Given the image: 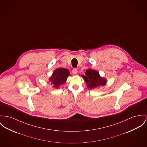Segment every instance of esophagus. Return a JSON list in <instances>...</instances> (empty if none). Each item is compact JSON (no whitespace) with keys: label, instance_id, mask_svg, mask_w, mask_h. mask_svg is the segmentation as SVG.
<instances>
[{"label":"esophagus","instance_id":"obj_1","mask_svg":"<svg viewBox=\"0 0 147 147\" xmlns=\"http://www.w3.org/2000/svg\"><path fill=\"white\" fill-rule=\"evenodd\" d=\"M72 72H73V73L74 74H77V73H78V70H77V69H75V68H74V69H73Z\"/></svg>","mask_w":147,"mask_h":147}]
</instances>
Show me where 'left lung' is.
Listing matches in <instances>:
<instances>
[{"label": "left lung", "instance_id": "left-lung-1", "mask_svg": "<svg viewBox=\"0 0 147 147\" xmlns=\"http://www.w3.org/2000/svg\"><path fill=\"white\" fill-rule=\"evenodd\" d=\"M82 77L87 83V88L90 90L104 86L107 82L106 79L101 77L98 71L90 68L86 70L85 76L82 75Z\"/></svg>", "mask_w": 147, "mask_h": 147}]
</instances>
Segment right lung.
<instances>
[{
  "instance_id": "1",
  "label": "right lung",
  "mask_w": 147,
  "mask_h": 147,
  "mask_svg": "<svg viewBox=\"0 0 147 147\" xmlns=\"http://www.w3.org/2000/svg\"><path fill=\"white\" fill-rule=\"evenodd\" d=\"M70 76L69 71L67 69L59 68L56 69L52 74V76L49 78V80L53 84V87L54 88H59L60 86L64 84Z\"/></svg>"
}]
</instances>
